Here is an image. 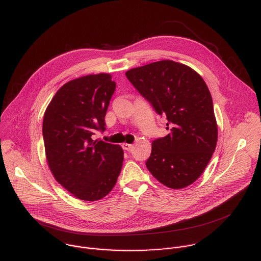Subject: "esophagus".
<instances>
[{"mask_svg": "<svg viewBox=\"0 0 261 261\" xmlns=\"http://www.w3.org/2000/svg\"><path fill=\"white\" fill-rule=\"evenodd\" d=\"M133 147H134V145H132V144H126V143L122 144V149H125V150H129Z\"/></svg>", "mask_w": 261, "mask_h": 261, "instance_id": "esophagus-1", "label": "esophagus"}]
</instances>
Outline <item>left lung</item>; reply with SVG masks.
Wrapping results in <instances>:
<instances>
[{
  "label": "left lung",
  "instance_id": "8db88e82",
  "mask_svg": "<svg viewBox=\"0 0 261 261\" xmlns=\"http://www.w3.org/2000/svg\"><path fill=\"white\" fill-rule=\"evenodd\" d=\"M125 75L155 112L168 119L170 134L152 142L148 170L169 188L191 185L211 160L218 137L205 81L192 68L172 60L134 68Z\"/></svg>",
  "mask_w": 261,
  "mask_h": 261
}]
</instances>
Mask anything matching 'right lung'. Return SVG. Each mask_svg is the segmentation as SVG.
Returning a JSON list of instances; mask_svg holds the SVG:
<instances>
[{"label": "right lung", "instance_id": "1", "mask_svg": "<svg viewBox=\"0 0 261 261\" xmlns=\"http://www.w3.org/2000/svg\"><path fill=\"white\" fill-rule=\"evenodd\" d=\"M116 83L106 73L87 75L64 84L49 103L43 119V140L49 168L76 198L97 201L119 176L123 150L91 139L103 133Z\"/></svg>", "mask_w": 261, "mask_h": 261}]
</instances>
